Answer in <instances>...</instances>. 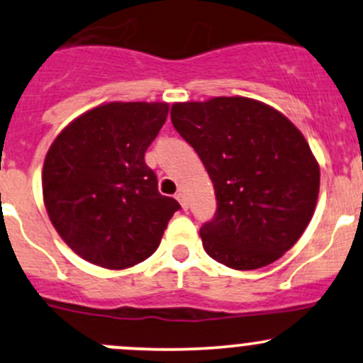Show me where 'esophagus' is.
I'll list each match as a JSON object with an SVG mask.
<instances>
[{
	"label": "esophagus",
	"mask_w": 363,
	"mask_h": 363,
	"mask_svg": "<svg viewBox=\"0 0 363 363\" xmlns=\"http://www.w3.org/2000/svg\"><path fill=\"white\" fill-rule=\"evenodd\" d=\"M175 198H177V201L181 203L182 208H184V210H188V208H189L188 198H186V194H184V193H177V194H175Z\"/></svg>",
	"instance_id": "obj_1"
}]
</instances>
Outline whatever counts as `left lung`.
I'll return each instance as SVG.
<instances>
[{
    "label": "left lung",
    "instance_id": "8db88e82",
    "mask_svg": "<svg viewBox=\"0 0 363 363\" xmlns=\"http://www.w3.org/2000/svg\"><path fill=\"white\" fill-rule=\"evenodd\" d=\"M170 118L213 182L217 212L200 229L205 252L236 270L281 258L317 205L320 170L303 134L242 96L175 103Z\"/></svg>",
    "mask_w": 363,
    "mask_h": 363
}]
</instances>
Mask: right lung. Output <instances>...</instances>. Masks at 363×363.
<instances>
[{"mask_svg": "<svg viewBox=\"0 0 363 363\" xmlns=\"http://www.w3.org/2000/svg\"><path fill=\"white\" fill-rule=\"evenodd\" d=\"M169 115L167 103H106L70 122L43 167V196L62 240L103 269H127L160 245L181 208L158 193L145 153Z\"/></svg>", "mask_w": 363, "mask_h": 363, "instance_id": "add662e5", "label": "right lung"}]
</instances>
